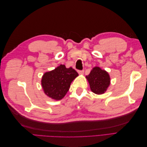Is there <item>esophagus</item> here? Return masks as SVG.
<instances>
[{
	"label": "esophagus",
	"mask_w": 147,
	"mask_h": 147,
	"mask_svg": "<svg viewBox=\"0 0 147 147\" xmlns=\"http://www.w3.org/2000/svg\"><path fill=\"white\" fill-rule=\"evenodd\" d=\"M78 73L80 75H83L84 74V70H78Z\"/></svg>",
	"instance_id": "1"
}]
</instances>
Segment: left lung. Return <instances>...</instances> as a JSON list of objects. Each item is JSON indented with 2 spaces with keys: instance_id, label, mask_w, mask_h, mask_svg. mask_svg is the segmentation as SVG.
Here are the masks:
<instances>
[{
  "instance_id": "left-lung-1",
  "label": "left lung",
  "mask_w": 147,
  "mask_h": 147,
  "mask_svg": "<svg viewBox=\"0 0 147 147\" xmlns=\"http://www.w3.org/2000/svg\"><path fill=\"white\" fill-rule=\"evenodd\" d=\"M86 78L90 84L91 90L97 94H104L110 84V78L108 72L99 67L93 68Z\"/></svg>"
}]
</instances>
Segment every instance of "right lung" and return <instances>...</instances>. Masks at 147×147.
<instances>
[{"label":"right lung","mask_w":147,"mask_h":147,"mask_svg":"<svg viewBox=\"0 0 147 147\" xmlns=\"http://www.w3.org/2000/svg\"><path fill=\"white\" fill-rule=\"evenodd\" d=\"M78 74L72 67L61 64L54 70L43 74L41 84L45 94L55 100H61L69 91L70 84Z\"/></svg>","instance_id":"obj_1"}]
</instances>
